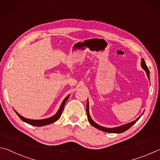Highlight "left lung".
Here are the masks:
<instances>
[{
    "label": "left lung",
    "instance_id": "8db88e82",
    "mask_svg": "<svg viewBox=\"0 0 160 160\" xmlns=\"http://www.w3.org/2000/svg\"><path fill=\"white\" fill-rule=\"evenodd\" d=\"M141 67H142V69L145 71L147 76H148L149 80H150V70H149L148 67H147L145 60L143 59V58L142 59V62H141ZM88 107H89V106H88V101L87 100V103H86V113H87V118H88V122H89V123L91 125H92V126H93L94 128H97V129L100 130H102V131L107 132L121 133V132H123L125 131H126V130L129 129L130 127L132 126V125H134L135 122L140 119V118L142 116V115H141L140 117H138L137 119L134 120V121H132L131 122H129V123L122 125H121V126L116 127V128H105V127H103V126H101V125H99L97 123H96V122H94L92 119H91V118L90 115H89Z\"/></svg>",
    "mask_w": 160,
    "mask_h": 160
}]
</instances>
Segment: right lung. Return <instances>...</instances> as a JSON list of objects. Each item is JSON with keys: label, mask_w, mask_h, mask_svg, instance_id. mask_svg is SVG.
<instances>
[{"label": "right lung", "mask_w": 160, "mask_h": 160, "mask_svg": "<svg viewBox=\"0 0 160 160\" xmlns=\"http://www.w3.org/2000/svg\"><path fill=\"white\" fill-rule=\"evenodd\" d=\"M69 95L67 96V97L64 99V101H62L61 106H60V108L59 109V111H57V112L55 115H54V116H52L50 118H46V119H42V120H32V119L25 118L22 117V116H20V115L18 113V112H16L17 113L18 116L20 117V118L22 120V121L27 122V123L30 124V125H35V126H38V127L43 126V125L51 124V123H52V122L57 121V120H59V118H60V116H61V115L62 113L63 110H64V105H65V103H66L67 99L69 98Z\"/></svg>", "instance_id": "1"}]
</instances>
